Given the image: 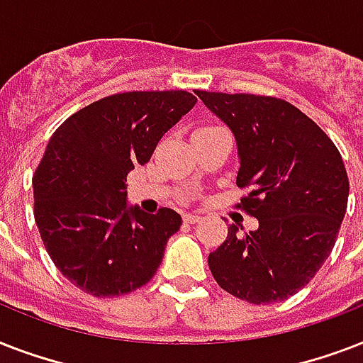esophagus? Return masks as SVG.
Listing matches in <instances>:
<instances>
[{
    "label": "esophagus",
    "instance_id": "34e87169",
    "mask_svg": "<svg viewBox=\"0 0 363 363\" xmlns=\"http://www.w3.org/2000/svg\"><path fill=\"white\" fill-rule=\"evenodd\" d=\"M182 218H184V222H186V224H196V222L201 220V216H199V215H190V213L182 216Z\"/></svg>",
    "mask_w": 363,
    "mask_h": 363
}]
</instances>
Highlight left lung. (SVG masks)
<instances>
[{
	"label": "left lung",
	"mask_w": 363,
	"mask_h": 363,
	"mask_svg": "<svg viewBox=\"0 0 363 363\" xmlns=\"http://www.w3.org/2000/svg\"><path fill=\"white\" fill-rule=\"evenodd\" d=\"M198 98L232 130L239 154L242 209L258 230L228 238L209 254V269L226 292L248 303L284 301L316 275L332 252L347 213L349 177L337 147L284 99L198 90Z\"/></svg>",
	"instance_id": "1"
}]
</instances>
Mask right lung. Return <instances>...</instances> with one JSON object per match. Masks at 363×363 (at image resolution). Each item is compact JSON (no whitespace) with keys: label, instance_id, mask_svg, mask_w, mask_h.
<instances>
[{"label":"right lung","instance_id":"add662e5","mask_svg":"<svg viewBox=\"0 0 363 363\" xmlns=\"http://www.w3.org/2000/svg\"><path fill=\"white\" fill-rule=\"evenodd\" d=\"M198 99L184 90L124 92L94 101L54 131L33 175L35 224L62 275L113 298L147 284L182 224L128 205L125 177Z\"/></svg>","mask_w":363,"mask_h":363}]
</instances>
